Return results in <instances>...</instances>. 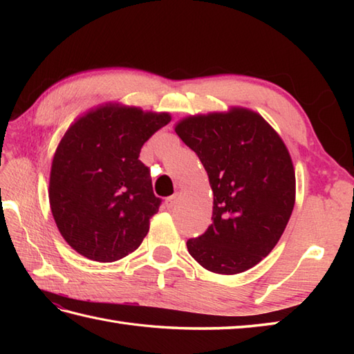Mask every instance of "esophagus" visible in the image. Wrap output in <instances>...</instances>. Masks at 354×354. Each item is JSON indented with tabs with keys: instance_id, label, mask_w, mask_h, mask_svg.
<instances>
[{
	"instance_id": "obj_1",
	"label": "esophagus",
	"mask_w": 354,
	"mask_h": 354,
	"mask_svg": "<svg viewBox=\"0 0 354 354\" xmlns=\"http://www.w3.org/2000/svg\"><path fill=\"white\" fill-rule=\"evenodd\" d=\"M178 196H179V194L176 193V194H173V196H170V198L165 199V207H167L169 209H171L173 207H175V205H176V202H178Z\"/></svg>"
}]
</instances>
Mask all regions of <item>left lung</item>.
<instances>
[{
	"instance_id": "1",
	"label": "left lung",
	"mask_w": 354,
	"mask_h": 354,
	"mask_svg": "<svg viewBox=\"0 0 354 354\" xmlns=\"http://www.w3.org/2000/svg\"><path fill=\"white\" fill-rule=\"evenodd\" d=\"M199 156L214 194L213 223L187 240L192 257L216 274H240L274 250L295 204L288 147L245 108L181 120L175 127Z\"/></svg>"
}]
</instances>
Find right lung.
<instances>
[{
  "label": "right lung",
  "instance_id": "obj_1",
  "mask_svg": "<svg viewBox=\"0 0 354 354\" xmlns=\"http://www.w3.org/2000/svg\"><path fill=\"white\" fill-rule=\"evenodd\" d=\"M169 122L167 112L106 103L65 132L53 156L48 198L57 228L73 250L109 263L141 245L161 199L138 156Z\"/></svg>",
  "mask_w": 354,
  "mask_h": 354
}]
</instances>
